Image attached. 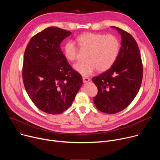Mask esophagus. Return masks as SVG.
<instances>
[{"mask_svg":"<svg viewBox=\"0 0 160 160\" xmlns=\"http://www.w3.org/2000/svg\"><path fill=\"white\" fill-rule=\"evenodd\" d=\"M89 80H90V78H87V77H83V83L88 82Z\"/></svg>","mask_w":160,"mask_h":160,"instance_id":"obj_1","label":"esophagus"}]
</instances>
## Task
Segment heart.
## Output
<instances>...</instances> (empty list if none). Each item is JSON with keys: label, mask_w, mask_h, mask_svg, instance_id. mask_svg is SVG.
Wrapping results in <instances>:
<instances>
[{"label": "heart", "mask_w": 160, "mask_h": 160, "mask_svg": "<svg viewBox=\"0 0 160 160\" xmlns=\"http://www.w3.org/2000/svg\"><path fill=\"white\" fill-rule=\"evenodd\" d=\"M76 40L81 49L87 51V61L74 66L75 70L85 77L93 74L98 69L99 72L109 70L120 52V42L113 35L87 32L78 36ZM63 52L67 60L75 61L78 57V48L73 41H68L63 46Z\"/></svg>", "instance_id": "1"}]
</instances>
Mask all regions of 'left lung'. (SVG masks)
Wrapping results in <instances>:
<instances>
[{"label":"left lung","instance_id":"1","mask_svg":"<svg viewBox=\"0 0 160 160\" xmlns=\"http://www.w3.org/2000/svg\"><path fill=\"white\" fill-rule=\"evenodd\" d=\"M121 35V49L114 64L108 70L92 78L98 93L94 98L101 111L115 114L126 108L138 94L143 76L140 51L134 38L116 27Z\"/></svg>","mask_w":160,"mask_h":160}]
</instances>
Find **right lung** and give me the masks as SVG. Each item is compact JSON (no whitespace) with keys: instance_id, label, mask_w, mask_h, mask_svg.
Segmentation results:
<instances>
[{"instance_id":"add662e5","label":"right lung","mask_w":160,"mask_h":160,"mask_svg":"<svg viewBox=\"0 0 160 160\" xmlns=\"http://www.w3.org/2000/svg\"><path fill=\"white\" fill-rule=\"evenodd\" d=\"M71 33L48 27L30 39L24 54L22 76L27 92L39 109L51 115L69 108L83 84L60 48Z\"/></svg>"}]
</instances>
